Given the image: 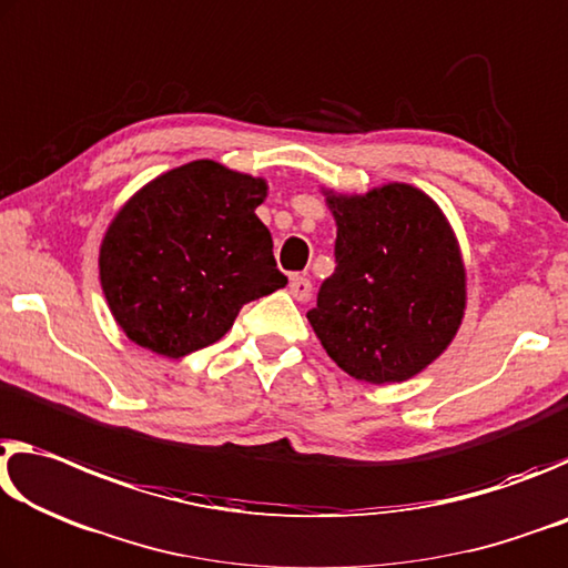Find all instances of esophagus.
I'll list each match as a JSON object with an SVG mask.
<instances>
[{
    "label": "esophagus",
    "instance_id": "obj_1",
    "mask_svg": "<svg viewBox=\"0 0 568 568\" xmlns=\"http://www.w3.org/2000/svg\"><path fill=\"white\" fill-rule=\"evenodd\" d=\"M290 292L296 302H306L312 296V282L302 274H294L290 278Z\"/></svg>",
    "mask_w": 568,
    "mask_h": 568
}]
</instances>
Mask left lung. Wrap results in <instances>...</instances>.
<instances>
[{"mask_svg": "<svg viewBox=\"0 0 568 568\" xmlns=\"http://www.w3.org/2000/svg\"><path fill=\"white\" fill-rule=\"evenodd\" d=\"M324 196L337 223V268L306 320L349 377L405 383L438 359L460 329L466 266L458 239L438 203L415 185Z\"/></svg>", "mask_w": 568, "mask_h": 568, "instance_id": "left-lung-1", "label": "left lung"}]
</instances>
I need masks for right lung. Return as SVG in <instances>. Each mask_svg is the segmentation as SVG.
Here are the masks:
<instances>
[{
    "mask_svg": "<svg viewBox=\"0 0 568 568\" xmlns=\"http://www.w3.org/2000/svg\"><path fill=\"white\" fill-rule=\"evenodd\" d=\"M266 181L193 161L145 183L100 244V284L130 342L179 359L219 342L241 306L286 284L256 216Z\"/></svg>",
    "mask_w": 568,
    "mask_h": 568,
    "instance_id": "right-lung-1",
    "label": "right lung"
}]
</instances>
